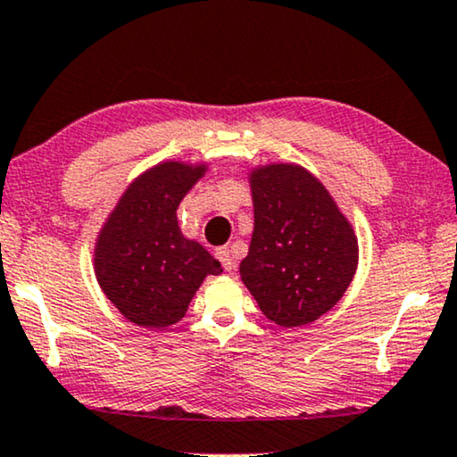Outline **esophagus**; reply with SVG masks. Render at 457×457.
<instances>
[{
  "label": "esophagus",
  "mask_w": 457,
  "mask_h": 457,
  "mask_svg": "<svg viewBox=\"0 0 457 457\" xmlns=\"http://www.w3.org/2000/svg\"><path fill=\"white\" fill-rule=\"evenodd\" d=\"M215 257H217L219 261H221V265H223L225 271H232V270H234V257H232V251H229L228 246L217 248Z\"/></svg>",
  "instance_id": "1"
}]
</instances>
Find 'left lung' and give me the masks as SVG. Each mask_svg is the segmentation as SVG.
<instances>
[{
	"instance_id": "8db88e82",
	"label": "left lung",
	"mask_w": 457,
	"mask_h": 457,
	"mask_svg": "<svg viewBox=\"0 0 457 457\" xmlns=\"http://www.w3.org/2000/svg\"><path fill=\"white\" fill-rule=\"evenodd\" d=\"M254 229L242 282L267 320L295 328L337 305L357 270V238L330 194L299 165L251 173Z\"/></svg>"
}]
</instances>
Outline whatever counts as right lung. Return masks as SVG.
<instances>
[{"mask_svg":"<svg viewBox=\"0 0 457 457\" xmlns=\"http://www.w3.org/2000/svg\"><path fill=\"white\" fill-rule=\"evenodd\" d=\"M203 175V165L175 161L152 167L127 187L97 236V282L133 324H178L203 279L221 273L204 246L184 238L175 215Z\"/></svg>","mask_w":457,"mask_h":457,"instance_id":"add662e5","label":"right lung"}]
</instances>
